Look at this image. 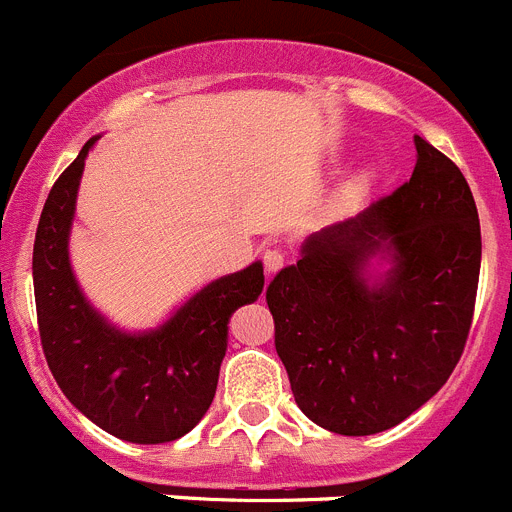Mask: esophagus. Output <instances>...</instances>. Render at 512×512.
<instances>
[{"label":"esophagus","instance_id":"esophagus-1","mask_svg":"<svg viewBox=\"0 0 512 512\" xmlns=\"http://www.w3.org/2000/svg\"><path fill=\"white\" fill-rule=\"evenodd\" d=\"M264 266H266V271H271V274L282 269V266H284L282 248H266V251H264Z\"/></svg>","mask_w":512,"mask_h":512}]
</instances>
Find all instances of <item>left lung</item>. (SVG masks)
<instances>
[{
	"label": "left lung",
	"mask_w": 512,
	"mask_h": 512,
	"mask_svg": "<svg viewBox=\"0 0 512 512\" xmlns=\"http://www.w3.org/2000/svg\"><path fill=\"white\" fill-rule=\"evenodd\" d=\"M410 182L302 243L266 287L297 408L341 436L413 415L459 364L477 300L482 235L472 189L415 135ZM372 258L391 264L368 277Z\"/></svg>",
	"instance_id": "obj_1"
}]
</instances>
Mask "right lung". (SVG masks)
Returning a JSON list of instances; mask_svg holds the SVG:
<instances>
[{
    "label": "right lung",
    "mask_w": 512,
    "mask_h": 512,
    "mask_svg": "<svg viewBox=\"0 0 512 512\" xmlns=\"http://www.w3.org/2000/svg\"><path fill=\"white\" fill-rule=\"evenodd\" d=\"M94 140L58 176L35 233L40 343L63 395L102 431L130 443L176 441L212 405L228 320L241 305L259 300L264 266L253 261L215 279L153 330L125 333L107 323L84 297L69 261L76 192Z\"/></svg>",
    "instance_id": "1"
}]
</instances>
